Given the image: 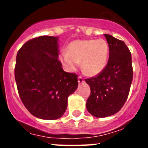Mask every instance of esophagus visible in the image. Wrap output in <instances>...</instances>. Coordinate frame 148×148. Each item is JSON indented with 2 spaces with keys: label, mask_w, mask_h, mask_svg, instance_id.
<instances>
[{
  "label": "esophagus",
  "mask_w": 148,
  "mask_h": 148,
  "mask_svg": "<svg viewBox=\"0 0 148 148\" xmlns=\"http://www.w3.org/2000/svg\"><path fill=\"white\" fill-rule=\"evenodd\" d=\"M78 83H79V84H82V83H84V78H82V76H78Z\"/></svg>",
  "instance_id": "obj_1"
}]
</instances>
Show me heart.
<instances>
[{
	"label": "heart",
	"instance_id": "heart-1",
	"mask_svg": "<svg viewBox=\"0 0 148 148\" xmlns=\"http://www.w3.org/2000/svg\"><path fill=\"white\" fill-rule=\"evenodd\" d=\"M109 56V46L104 39L76 40L68 46L67 52H62L58 58L66 70L73 72L80 65L86 75L95 76L104 70Z\"/></svg>",
	"mask_w": 148,
	"mask_h": 148
}]
</instances>
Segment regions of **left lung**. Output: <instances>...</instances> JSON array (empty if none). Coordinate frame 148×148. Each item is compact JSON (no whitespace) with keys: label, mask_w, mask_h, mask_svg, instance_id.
I'll list each match as a JSON object with an SVG mask.
<instances>
[{"label":"left lung","mask_w":148,"mask_h":148,"mask_svg":"<svg viewBox=\"0 0 148 148\" xmlns=\"http://www.w3.org/2000/svg\"><path fill=\"white\" fill-rule=\"evenodd\" d=\"M104 36L110 50L108 64L97 75L85 79L90 87L86 107L97 118L118 113L127 99L133 80L131 53L127 45L112 35Z\"/></svg>","instance_id":"8db88e82"}]
</instances>
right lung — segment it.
Here are the masks:
<instances>
[{"label":"right lung","mask_w":148,"mask_h":148,"mask_svg":"<svg viewBox=\"0 0 148 148\" xmlns=\"http://www.w3.org/2000/svg\"><path fill=\"white\" fill-rule=\"evenodd\" d=\"M58 37L29 40L17 53L15 78L23 105L41 119H57L67 107L68 96L78 87V75L66 73L58 58Z\"/></svg>","instance_id":"1"}]
</instances>
